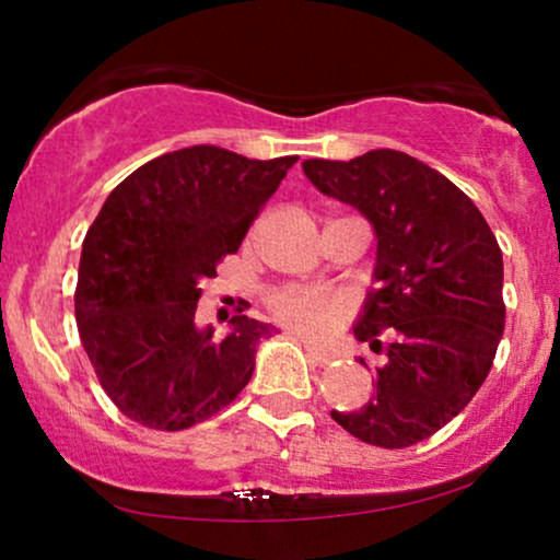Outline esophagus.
<instances>
[{
  "mask_svg": "<svg viewBox=\"0 0 560 560\" xmlns=\"http://www.w3.org/2000/svg\"><path fill=\"white\" fill-rule=\"evenodd\" d=\"M303 350H306V355L319 365H327L329 361H332V353H329V350H324V348H316L312 340H303Z\"/></svg>",
  "mask_w": 560,
  "mask_h": 560,
  "instance_id": "1",
  "label": "esophagus"
}]
</instances>
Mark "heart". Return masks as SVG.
Returning <instances> with one entry per match:
<instances>
[{
  "label": "heart",
  "instance_id": "heart-1",
  "mask_svg": "<svg viewBox=\"0 0 560 560\" xmlns=\"http://www.w3.org/2000/svg\"><path fill=\"white\" fill-rule=\"evenodd\" d=\"M272 316L282 327L308 337L332 332L348 314V301L342 295L316 288H285L272 295Z\"/></svg>",
  "mask_w": 560,
  "mask_h": 560
}]
</instances>
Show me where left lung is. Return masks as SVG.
I'll list each match as a JSON object with an SVG mask.
<instances>
[{
    "label": "left lung",
    "mask_w": 560,
    "mask_h": 560,
    "mask_svg": "<svg viewBox=\"0 0 560 560\" xmlns=\"http://www.w3.org/2000/svg\"><path fill=\"white\" fill-rule=\"evenodd\" d=\"M303 174L369 218L378 241L353 332L384 363L369 402L332 418L365 444H418L465 410L493 365L506 322L499 241L459 186L399 150L312 158Z\"/></svg>",
    "instance_id": "8db88e82"
}]
</instances>
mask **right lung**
Segmentation results:
<instances>
[{
	"label": "right lung",
	"mask_w": 560,
	"mask_h": 560,
	"mask_svg": "<svg viewBox=\"0 0 560 560\" xmlns=\"http://www.w3.org/2000/svg\"><path fill=\"white\" fill-rule=\"evenodd\" d=\"M295 161L195 144L140 165L103 202L82 241L74 316L95 376L129 420L184 431L248 384L275 327L238 312L215 340L195 319L199 282L238 252Z\"/></svg>",
	"instance_id": "1"
}]
</instances>
